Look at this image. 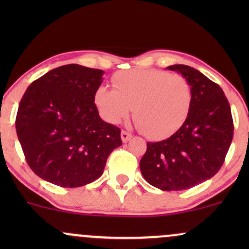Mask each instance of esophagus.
I'll return each mask as SVG.
<instances>
[{
  "mask_svg": "<svg viewBox=\"0 0 249 249\" xmlns=\"http://www.w3.org/2000/svg\"><path fill=\"white\" fill-rule=\"evenodd\" d=\"M121 137H122L123 142H126L130 141L131 138H132V134H131L130 132H127V131L123 130L122 133H121Z\"/></svg>",
  "mask_w": 249,
  "mask_h": 249,
  "instance_id": "esophagus-1",
  "label": "esophagus"
}]
</instances>
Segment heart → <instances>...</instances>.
<instances>
[{"label": "heart", "mask_w": 249, "mask_h": 249, "mask_svg": "<svg viewBox=\"0 0 249 249\" xmlns=\"http://www.w3.org/2000/svg\"><path fill=\"white\" fill-rule=\"evenodd\" d=\"M115 89L99 87L95 103L105 122L118 124L130 115L142 132L162 139L181 127L192 105V88L181 75L156 69L122 71L113 76Z\"/></svg>", "instance_id": "obj_1"}]
</instances>
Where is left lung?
Listing matches in <instances>:
<instances>
[{
  "mask_svg": "<svg viewBox=\"0 0 249 249\" xmlns=\"http://www.w3.org/2000/svg\"><path fill=\"white\" fill-rule=\"evenodd\" d=\"M190 82L192 105L181 127L170 138L147 142L139 166L161 191L187 190L211 179L222 166L233 139V119L224 91L188 65L166 68Z\"/></svg>",
  "mask_w": 249,
  "mask_h": 249,
  "instance_id": "obj_1",
  "label": "left lung"
}]
</instances>
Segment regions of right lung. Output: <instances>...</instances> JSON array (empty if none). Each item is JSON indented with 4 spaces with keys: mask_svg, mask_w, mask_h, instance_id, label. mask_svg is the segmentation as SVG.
Instances as JSON below:
<instances>
[{
    "mask_svg": "<svg viewBox=\"0 0 249 249\" xmlns=\"http://www.w3.org/2000/svg\"><path fill=\"white\" fill-rule=\"evenodd\" d=\"M104 71L68 64L48 71L24 92L16 132L28 165L39 178L79 187L103 174L122 145L121 130L99 117L95 92Z\"/></svg>",
    "mask_w": 249,
    "mask_h": 249,
    "instance_id": "right-lung-1",
    "label": "right lung"
}]
</instances>
